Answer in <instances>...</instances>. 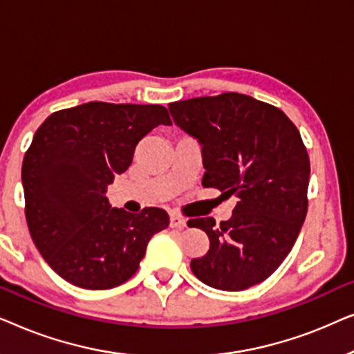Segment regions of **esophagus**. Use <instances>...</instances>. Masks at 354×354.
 <instances>
[{
    "label": "esophagus",
    "mask_w": 354,
    "mask_h": 354,
    "mask_svg": "<svg viewBox=\"0 0 354 354\" xmlns=\"http://www.w3.org/2000/svg\"><path fill=\"white\" fill-rule=\"evenodd\" d=\"M169 225H171L172 229L182 230L183 227L187 225V221L183 219V217H180V216H177V214H172V216H171V221H169Z\"/></svg>",
    "instance_id": "obj_1"
}]
</instances>
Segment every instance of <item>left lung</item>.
I'll return each instance as SVG.
<instances>
[{
  "instance_id": "obj_1",
  "label": "left lung",
  "mask_w": 354,
  "mask_h": 354,
  "mask_svg": "<svg viewBox=\"0 0 354 354\" xmlns=\"http://www.w3.org/2000/svg\"><path fill=\"white\" fill-rule=\"evenodd\" d=\"M169 111L201 143L203 187L239 198L229 221H188L209 236L192 272L229 292L263 282L287 258L308 212L311 166L297 125L275 106L234 91L176 101Z\"/></svg>"
}]
</instances>
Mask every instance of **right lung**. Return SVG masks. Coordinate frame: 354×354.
I'll return each instance as SVG.
<instances>
[{
	"label": "right lung",
	"mask_w": 354,
	"mask_h": 354,
	"mask_svg": "<svg viewBox=\"0 0 354 354\" xmlns=\"http://www.w3.org/2000/svg\"><path fill=\"white\" fill-rule=\"evenodd\" d=\"M161 124L172 125L161 104L90 101L56 111L33 135L22 162L27 225L40 254L67 282L86 290L127 282L151 236L169 225L161 207L130 214L106 198L140 140Z\"/></svg>",
	"instance_id": "1"
}]
</instances>
